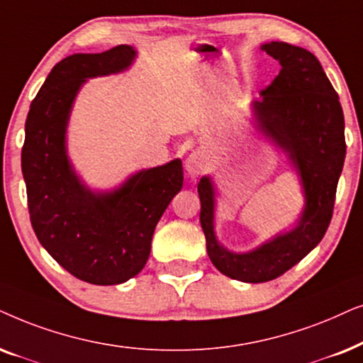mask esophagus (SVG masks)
I'll use <instances>...</instances> for the list:
<instances>
[{
  "label": "esophagus",
  "instance_id": "esophagus-1",
  "mask_svg": "<svg viewBox=\"0 0 363 363\" xmlns=\"http://www.w3.org/2000/svg\"><path fill=\"white\" fill-rule=\"evenodd\" d=\"M207 167V159L201 151H194L189 154V157L186 159V171L191 177L201 176Z\"/></svg>",
  "mask_w": 363,
  "mask_h": 363
}]
</instances>
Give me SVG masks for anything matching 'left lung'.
Returning a JSON list of instances; mask_svg holds the SVG:
<instances>
[{
  "instance_id": "1",
  "label": "left lung",
  "mask_w": 363,
  "mask_h": 363,
  "mask_svg": "<svg viewBox=\"0 0 363 363\" xmlns=\"http://www.w3.org/2000/svg\"><path fill=\"white\" fill-rule=\"evenodd\" d=\"M262 50L280 62V72L254 101L259 131L289 154L301 176L306 207L297 225L247 254H234L214 234V186L197 184L201 225L216 269L240 282L277 279L301 262L325 235L332 220L339 177L345 161V123L339 94L311 51L272 41Z\"/></svg>"
}]
</instances>
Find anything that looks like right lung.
<instances>
[{
    "label": "right lung",
    "instance_id": "right-lung-1",
    "mask_svg": "<svg viewBox=\"0 0 363 363\" xmlns=\"http://www.w3.org/2000/svg\"><path fill=\"white\" fill-rule=\"evenodd\" d=\"M128 45L57 62L33 99L26 118L21 169L35 234L52 259L76 279L116 286L141 272L159 219L181 191L179 159L134 174L113 192L89 191L66 154V125L88 77L128 69Z\"/></svg>",
    "mask_w": 363,
    "mask_h": 363
}]
</instances>
